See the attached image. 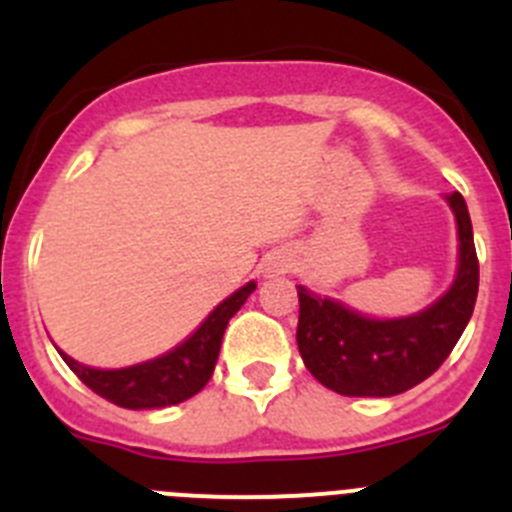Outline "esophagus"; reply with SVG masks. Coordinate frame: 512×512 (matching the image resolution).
Segmentation results:
<instances>
[{
	"mask_svg": "<svg viewBox=\"0 0 512 512\" xmlns=\"http://www.w3.org/2000/svg\"><path fill=\"white\" fill-rule=\"evenodd\" d=\"M287 261H279V264H274V271H277V274H279V271H284V269H287Z\"/></svg>",
	"mask_w": 512,
	"mask_h": 512,
	"instance_id": "esophagus-1",
	"label": "esophagus"
}]
</instances>
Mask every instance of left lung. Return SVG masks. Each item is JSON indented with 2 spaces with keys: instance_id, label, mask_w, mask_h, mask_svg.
Returning a JSON list of instances; mask_svg holds the SVG:
<instances>
[{
  "instance_id": "8db88e82",
  "label": "left lung",
  "mask_w": 512,
  "mask_h": 512,
  "mask_svg": "<svg viewBox=\"0 0 512 512\" xmlns=\"http://www.w3.org/2000/svg\"><path fill=\"white\" fill-rule=\"evenodd\" d=\"M446 200L459 225V274L420 315L369 320L297 284V346L312 377L328 390L346 397L400 395L431 377L454 351L477 302L479 261L467 202L459 192Z\"/></svg>"
}]
</instances>
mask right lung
I'll use <instances>...</instances> for the list:
<instances>
[{
  "label": "right lung",
  "mask_w": 512,
  "mask_h": 512,
  "mask_svg": "<svg viewBox=\"0 0 512 512\" xmlns=\"http://www.w3.org/2000/svg\"><path fill=\"white\" fill-rule=\"evenodd\" d=\"M253 289H256L253 282L238 289L223 305H217L210 312V318L197 328L192 338H187L182 346H176L166 356H158L146 364L107 372V369H89L66 354L61 356L89 390L97 392L104 400L115 402L120 408L143 410L176 405V402L197 395L210 382L228 320L241 310Z\"/></svg>",
  "instance_id": "right-lung-1"
}]
</instances>
